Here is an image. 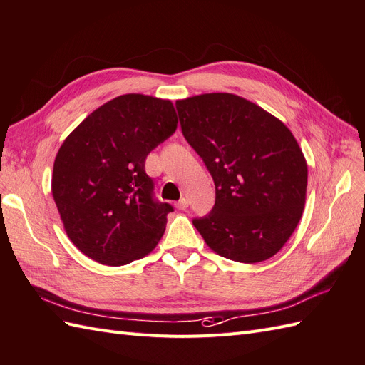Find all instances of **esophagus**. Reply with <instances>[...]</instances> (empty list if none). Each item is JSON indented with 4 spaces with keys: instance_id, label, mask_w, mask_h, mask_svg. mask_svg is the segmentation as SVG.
<instances>
[{
    "instance_id": "obj_1",
    "label": "esophagus",
    "mask_w": 365,
    "mask_h": 365,
    "mask_svg": "<svg viewBox=\"0 0 365 365\" xmlns=\"http://www.w3.org/2000/svg\"><path fill=\"white\" fill-rule=\"evenodd\" d=\"M176 207H178L180 210H185L187 207H189V200H187V197H181L178 204H176Z\"/></svg>"
}]
</instances>
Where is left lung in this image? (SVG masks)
Here are the masks:
<instances>
[{
  "label": "left lung",
  "instance_id": "1",
  "mask_svg": "<svg viewBox=\"0 0 365 365\" xmlns=\"http://www.w3.org/2000/svg\"><path fill=\"white\" fill-rule=\"evenodd\" d=\"M182 135L215 181L212 212L193 225L219 256L240 263L277 254L300 222L307 165L292 132L244 97L176 101Z\"/></svg>",
  "mask_w": 365,
  "mask_h": 365
}]
</instances>
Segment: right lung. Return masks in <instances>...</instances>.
Segmentation results:
<instances>
[{
    "mask_svg": "<svg viewBox=\"0 0 365 365\" xmlns=\"http://www.w3.org/2000/svg\"><path fill=\"white\" fill-rule=\"evenodd\" d=\"M176 125L170 101L125 94L97 108L65 138L51 193L65 231L85 256L120 267L157 247L173 207L155 200L145 161Z\"/></svg>",
    "mask_w": 365,
    "mask_h": 365,
    "instance_id": "obj_1",
    "label": "right lung"
}]
</instances>
